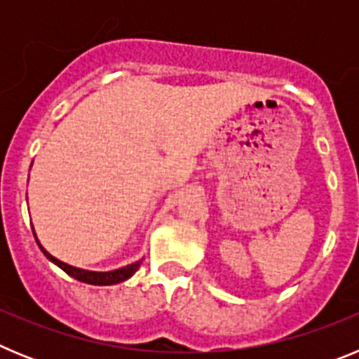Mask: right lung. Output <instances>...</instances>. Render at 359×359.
Returning <instances> with one entry per match:
<instances>
[{
    "label": "right lung",
    "instance_id": "right-lung-1",
    "mask_svg": "<svg viewBox=\"0 0 359 359\" xmlns=\"http://www.w3.org/2000/svg\"><path fill=\"white\" fill-rule=\"evenodd\" d=\"M32 230H34V228H32ZM34 237H36V233H34ZM36 241H37V237H36ZM37 244H39L41 252L46 255V259H48V261H52L53 264L59 266V268H61L62 271H66L69 277L77 278V280H81V282H86V284H93V286H111V284H118V282L128 280L129 277H133V275L136 273V269L140 268V264H142V261H136L129 266H123V268L113 269V271H88V269L75 268V266H69V264H66V262L59 261V259H55L53 255H50V253L46 252L43 246H41L39 241H37Z\"/></svg>",
    "mask_w": 359,
    "mask_h": 359
}]
</instances>
